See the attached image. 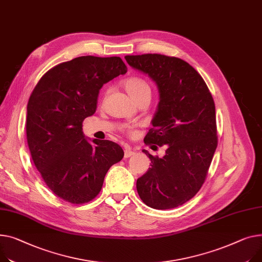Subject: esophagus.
I'll use <instances>...</instances> for the list:
<instances>
[{"mask_svg":"<svg viewBox=\"0 0 262 262\" xmlns=\"http://www.w3.org/2000/svg\"><path fill=\"white\" fill-rule=\"evenodd\" d=\"M133 155H135V150L130 147V146H125V149H124V158H129V157H132Z\"/></svg>","mask_w":262,"mask_h":262,"instance_id":"obj_1","label":"esophagus"}]
</instances>
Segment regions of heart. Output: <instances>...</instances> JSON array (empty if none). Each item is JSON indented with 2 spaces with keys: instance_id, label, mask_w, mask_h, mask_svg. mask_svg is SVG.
Returning a JSON list of instances; mask_svg holds the SVG:
<instances>
[{
  "instance_id": "heart-1",
  "label": "heart",
  "mask_w": 262,
  "mask_h": 262,
  "mask_svg": "<svg viewBox=\"0 0 262 262\" xmlns=\"http://www.w3.org/2000/svg\"><path fill=\"white\" fill-rule=\"evenodd\" d=\"M124 89L135 101L144 94H150L149 85L140 78H129L125 80Z\"/></svg>"
}]
</instances>
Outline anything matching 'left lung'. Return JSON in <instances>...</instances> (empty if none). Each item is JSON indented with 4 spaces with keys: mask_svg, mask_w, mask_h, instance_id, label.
Wrapping results in <instances>:
<instances>
[{
    "mask_svg": "<svg viewBox=\"0 0 262 262\" xmlns=\"http://www.w3.org/2000/svg\"><path fill=\"white\" fill-rule=\"evenodd\" d=\"M125 60L159 91L144 143L166 146L162 158L143 150L151 163L137 180L138 194L156 210L177 207L198 193L217 148L213 97L196 69L179 58L146 54Z\"/></svg>",
    "mask_w": 262,
    "mask_h": 262,
    "instance_id": "left-lung-1",
    "label": "left lung"
}]
</instances>
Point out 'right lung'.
Returning <instances> with one entry per match:
<instances>
[{
	"instance_id": "right-lung-1",
	"label": "right lung",
	"mask_w": 262,
	"mask_h": 262,
	"mask_svg": "<svg viewBox=\"0 0 262 262\" xmlns=\"http://www.w3.org/2000/svg\"><path fill=\"white\" fill-rule=\"evenodd\" d=\"M126 72L119 57L75 58L48 71L29 98L26 135L31 158L49 189L65 201L93 200L110 167L123 158L117 143L87 139L82 123L96 113L102 86Z\"/></svg>"
}]
</instances>
